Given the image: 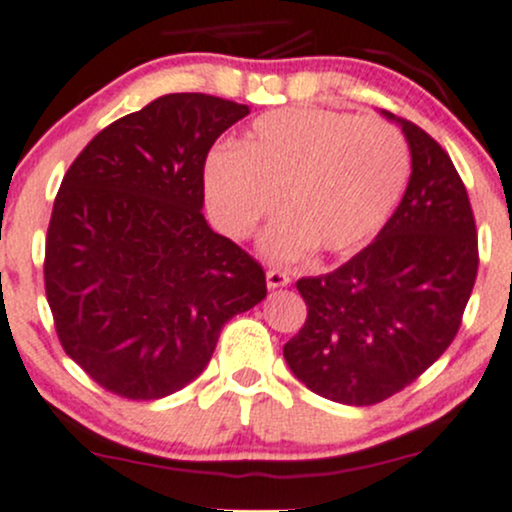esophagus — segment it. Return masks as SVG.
Here are the masks:
<instances>
[{
  "mask_svg": "<svg viewBox=\"0 0 512 512\" xmlns=\"http://www.w3.org/2000/svg\"><path fill=\"white\" fill-rule=\"evenodd\" d=\"M289 282H292V279H289L287 272H282V270L267 272V289H282V287H287Z\"/></svg>",
  "mask_w": 512,
  "mask_h": 512,
  "instance_id": "1",
  "label": "esophagus"
}]
</instances>
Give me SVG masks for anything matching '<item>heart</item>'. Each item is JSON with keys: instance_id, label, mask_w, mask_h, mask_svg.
I'll use <instances>...</instances> for the list:
<instances>
[{"instance_id": "obj_1", "label": "heart", "mask_w": 512, "mask_h": 512, "mask_svg": "<svg viewBox=\"0 0 512 512\" xmlns=\"http://www.w3.org/2000/svg\"><path fill=\"white\" fill-rule=\"evenodd\" d=\"M410 179L405 137L383 120L326 107H287L257 117L238 149H213L203 196L220 230L250 238L262 220L284 218L262 238L274 262L311 247L331 257L363 250L400 203Z\"/></svg>"}]
</instances>
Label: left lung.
I'll use <instances>...</instances> for the list:
<instances>
[{
    "label": "left lung",
    "instance_id": "8db88e82",
    "mask_svg": "<svg viewBox=\"0 0 512 512\" xmlns=\"http://www.w3.org/2000/svg\"><path fill=\"white\" fill-rule=\"evenodd\" d=\"M412 174L378 238L338 270L297 282L306 321L284 346L292 373L341 405H378L454 341L478 272L476 220L449 154L412 122Z\"/></svg>",
    "mask_w": 512,
    "mask_h": 512
}]
</instances>
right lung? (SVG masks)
<instances>
[{
  "mask_svg": "<svg viewBox=\"0 0 512 512\" xmlns=\"http://www.w3.org/2000/svg\"><path fill=\"white\" fill-rule=\"evenodd\" d=\"M250 107L171 93L78 154L53 201L46 299L61 346L127 400L206 370L220 328L267 297L265 272L203 218V164Z\"/></svg>",
  "mask_w": 512,
  "mask_h": 512,
  "instance_id": "obj_1",
  "label": "right lung"
}]
</instances>
